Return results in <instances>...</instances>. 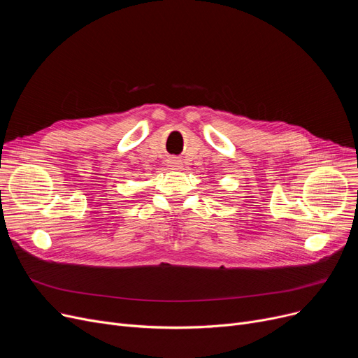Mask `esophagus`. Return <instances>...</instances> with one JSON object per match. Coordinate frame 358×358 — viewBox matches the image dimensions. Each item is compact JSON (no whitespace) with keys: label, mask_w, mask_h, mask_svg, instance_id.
Returning a JSON list of instances; mask_svg holds the SVG:
<instances>
[{"label":"esophagus","mask_w":358,"mask_h":358,"mask_svg":"<svg viewBox=\"0 0 358 358\" xmlns=\"http://www.w3.org/2000/svg\"><path fill=\"white\" fill-rule=\"evenodd\" d=\"M168 164H169V166H171V169H181V166H182L180 159H169Z\"/></svg>","instance_id":"esophagus-1"}]
</instances>
